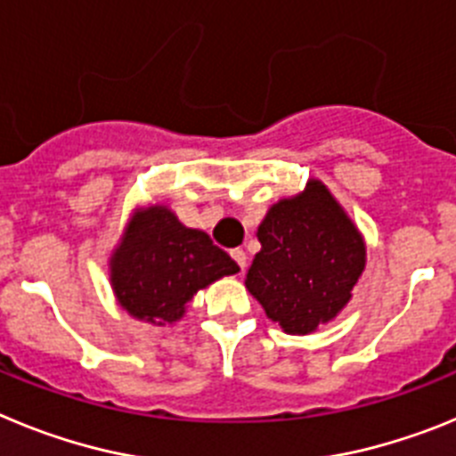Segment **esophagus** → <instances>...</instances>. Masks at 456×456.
<instances>
[{"instance_id":"1","label":"esophagus","mask_w":456,"mask_h":456,"mask_svg":"<svg viewBox=\"0 0 456 456\" xmlns=\"http://www.w3.org/2000/svg\"><path fill=\"white\" fill-rule=\"evenodd\" d=\"M231 256H232V260H235V263L240 265V269H241V272H244V269H247V260H248V257H247V253L241 251V248H235V251H232Z\"/></svg>"}]
</instances>
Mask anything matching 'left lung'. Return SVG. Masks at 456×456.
Here are the masks:
<instances>
[{
    "label": "left lung",
    "instance_id": "left-lung-1",
    "mask_svg": "<svg viewBox=\"0 0 456 456\" xmlns=\"http://www.w3.org/2000/svg\"><path fill=\"white\" fill-rule=\"evenodd\" d=\"M260 251L247 272L248 292L289 336H308L349 304L368 248L352 216L322 180L281 199L257 225Z\"/></svg>",
    "mask_w": 456,
    "mask_h": 456
}]
</instances>
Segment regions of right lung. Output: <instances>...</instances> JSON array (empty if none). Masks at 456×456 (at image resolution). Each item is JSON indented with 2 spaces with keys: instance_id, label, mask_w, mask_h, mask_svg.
<instances>
[{
  "instance_id": "obj_1",
  "label": "right lung",
  "mask_w": 456,
  "mask_h": 456,
  "mask_svg": "<svg viewBox=\"0 0 456 456\" xmlns=\"http://www.w3.org/2000/svg\"><path fill=\"white\" fill-rule=\"evenodd\" d=\"M240 272L208 232L180 224L168 205L136 208L109 257V283L127 315L152 326L175 324L189 301Z\"/></svg>"
}]
</instances>
